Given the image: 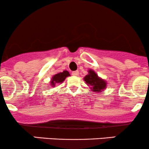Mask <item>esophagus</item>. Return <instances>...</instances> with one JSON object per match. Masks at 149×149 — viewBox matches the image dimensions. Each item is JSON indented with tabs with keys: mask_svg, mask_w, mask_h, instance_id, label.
Instances as JSON below:
<instances>
[{
	"mask_svg": "<svg viewBox=\"0 0 149 149\" xmlns=\"http://www.w3.org/2000/svg\"><path fill=\"white\" fill-rule=\"evenodd\" d=\"M72 75L74 76H78V75H79V72H78V71H73L72 72Z\"/></svg>",
	"mask_w": 149,
	"mask_h": 149,
	"instance_id": "obj_1",
	"label": "esophagus"
}]
</instances>
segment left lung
Returning <instances> with one entry per match:
<instances>
[{
    "label": "left lung",
    "mask_w": 149,
    "mask_h": 149,
    "mask_svg": "<svg viewBox=\"0 0 149 149\" xmlns=\"http://www.w3.org/2000/svg\"><path fill=\"white\" fill-rule=\"evenodd\" d=\"M83 80H85L86 84L90 86L93 92L100 93L107 88V81L99 77L97 73L92 69L88 70V74L83 78Z\"/></svg>",
    "instance_id": "8db88e82"
}]
</instances>
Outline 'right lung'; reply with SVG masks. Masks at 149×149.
<instances>
[{"instance_id": "add662e5", "label": "right lung", "mask_w": 149, "mask_h": 149, "mask_svg": "<svg viewBox=\"0 0 149 149\" xmlns=\"http://www.w3.org/2000/svg\"><path fill=\"white\" fill-rule=\"evenodd\" d=\"M70 76V73L68 71H66L64 70L63 72H60V73H58L57 74L54 75L51 78L50 82V86L54 88L56 84H58V83H61L64 81V80L66 79V77Z\"/></svg>"}]
</instances>
